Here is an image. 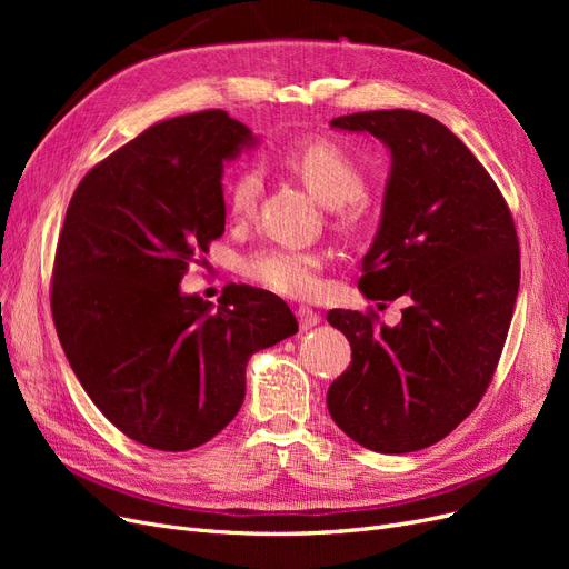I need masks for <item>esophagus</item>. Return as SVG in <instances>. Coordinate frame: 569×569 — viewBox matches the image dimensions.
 <instances>
[{
    "instance_id": "obj_1",
    "label": "esophagus",
    "mask_w": 569,
    "mask_h": 569,
    "mask_svg": "<svg viewBox=\"0 0 569 569\" xmlns=\"http://www.w3.org/2000/svg\"><path fill=\"white\" fill-rule=\"evenodd\" d=\"M297 318H299L301 330H311V327L320 325V313H316L313 308H308V306H301V308H299Z\"/></svg>"
}]
</instances>
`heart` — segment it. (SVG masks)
<instances>
[{
    "mask_svg": "<svg viewBox=\"0 0 569 569\" xmlns=\"http://www.w3.org/2000/svg\"><path fill=\"white\" fill-rule=\"evenodd\" d=\"M282 166L299 178L327 209H341L363 194V173L339 144L316 140L282 153ZM261 194V176L251 166H239L226 184V209L232 220H247ZM325 258L318 251L272 247L244 261V274L256 284L284 297L308 299L320 291Z\"/></svg>",
    "mask_w": 569,
    "mask_h": 569,
    "instance_id": "obj_1",
    "label": "heart"
}]
</instances>
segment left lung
I'll use <instances>...</instances> for the list:
<instances>
[{
	"label": "left lung",
	"instance_id": "1",
	"mask_svg": "<svg viewBox=\"0 0 569 569\" xmlns=\"http://www.w3.org/2000/svg\"><path fill=\"white\" fill-rule=\"evenodd\" d=\"M389 151L380 226L363 256L366 299L408 306L399 325L335 308L351 366L327 391L343 435L377 453L437 443L485 396L520 289L515 222L496 182L437 118L408 109L339 116Z\"/></svg>",
	"mask_w": 569,
	"mask_h": 569
}]
</instances>
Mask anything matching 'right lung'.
<instances>
[{
    "label": "right lung",
    "mask_w": 569,
    "mask_h": 569,
    "mask_svg": "<svg viewBox=\"0 0 569 569\" xmlns=\"http://www.w3.org/2000/svg\"><path fill=\"white\" fill-rule=\"evenodd\" d=\"M261 140L226 111L151 126L94 166L68 203L51 313L82 389L128 435L189 451L244 403L249 358L297 335L289 306L234 287L218 306L180 289L226 232L222 170Z\"/></svg>",
    "instance_id": "1"
}]
</instances>
